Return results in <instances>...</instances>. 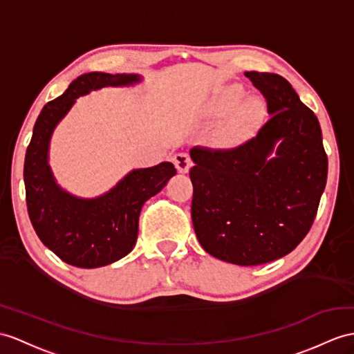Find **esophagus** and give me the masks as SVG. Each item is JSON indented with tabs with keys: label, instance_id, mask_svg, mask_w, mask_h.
Listing matches in <instances>:
<instances>
[{
	"label": "esophagus",
	"instance_id": "34e87169",
	"mask_svg": "<svg viewBox=\"0 0 354 354\" xmlns=\"http://www.w3.org/2000/svg\"><path fill=\"white\" fill-rule=\"evenodd\" d=\"M172 160H174V165H176V168H177V171L178 172H187L189 169H191V167H192V159H191V156H189L187 153H177L174 158H172Z\"/></svg>",
	"mask_w": 354,
	"mask_h": 354
}]
</instances>
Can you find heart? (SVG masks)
Listing matches in <instances>:
<instances>
[{
  "instance_id": "1",
  "label": "heart",
  "mask_w": 354,
  "mask_h": 354,
  "mask_svg": "<svg viewBox=\"0 0 354 354\" xmlns=\"http://www.w3.org/2000/svg\"><path fill=\"white\" fill-rule=\"evenodd\" d=\"M210 114L216 118L230 116L223 129V135L228 141H240L263 126L267 117V106L261 97H246L245 88L231 85L213 99Z\"/></svg>"
}]
</instances>
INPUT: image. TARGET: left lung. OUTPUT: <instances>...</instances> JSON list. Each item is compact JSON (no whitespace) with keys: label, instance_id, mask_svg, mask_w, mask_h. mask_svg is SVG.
<instances>
[{"label":"left lung","instance_id":"left-lung-1","mask_svg":"<svg viewBox=\"0 0 354 354\" xmlns=\"http://www.w3.org/2000/svg\"><path fill=\"white\" fill-rule=\"evenodd\" d=\"M272 115L252 140L231 150L194 147L192 222L205 252L239 266L290 254L311 230L327 178V154L314 112L277 73L246 72ZM281 141L277 158L267 160Z\"/></svg>","mask_w":354,"mask_h":354}]
</instances>
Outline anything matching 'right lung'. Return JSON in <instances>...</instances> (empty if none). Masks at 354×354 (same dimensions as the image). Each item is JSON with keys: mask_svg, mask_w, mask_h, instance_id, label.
Returning a JSON list of instances; mask_svg holds the SVG:
<instances>
[{"mask_svg": "<svg viewBox=\"0 0 354 354\" xmlns=\"http://www.w3.org/2000/svg\"><path fill=\"white\" fill-rule=\"evenodd\" d=\"M136 75L87 73L75 80L62 96L48 102L32 129L25 153V200L32 228L58 258L82 269L114 263L132 251L138 237L142 204L176 176L171 162L133 169L105 195L81 200L62 191L48 165V147L54 127L76 97L106 85L138 82Z\"/></svg>", "mask_w": 354, "mask_h": 354, "instance_id": "1", "label": "right lung"}]
</instances>
